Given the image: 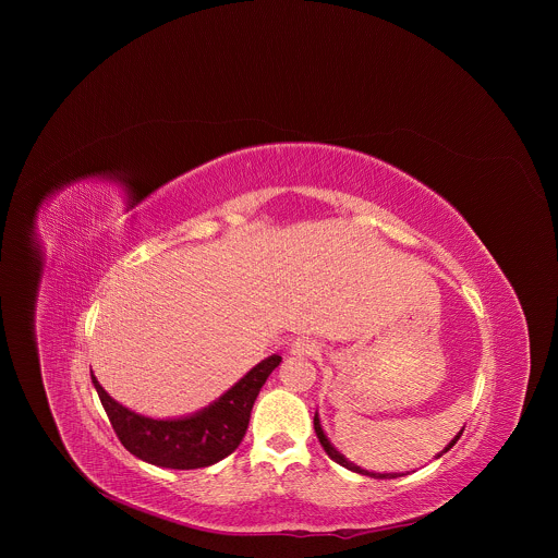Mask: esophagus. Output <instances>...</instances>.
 Listing matches in <instances>:
<instances>
[{
	"instance_id": "34e87169",
	"label": "esophagus",
	"mask_w": 558,
	"mask_h": 558,
	"mask_svg": "<svg viewBox=\"0 0 558 558\" xmlns=\"http://www.w3.org/2000/svg\"><path fill=\"white\" fill-rule=\"evenodd\" d=\"M318 343L310 337H303V339H296L292 343V354H299V356H312L318 352Z\"/></svg>"
}]
</instances>
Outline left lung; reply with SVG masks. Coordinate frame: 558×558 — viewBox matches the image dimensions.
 <instances>
[{
	"label": "left lung",
	"mask_w": 558,
	"mask_h": 558,
	"mask_svg": "<svg viewBox=\"0 0 558 558\" xmlns=\"http://www.w3.org/2000/svg\"><path fill=\"white\" fill-rule=\"evenodd\" d=\"M314 429H316V436H318L319 445H322V447H324V451H326V453H328V458H330V460H335V462H337V464H341V466H345V469H348V471H354V473H361V475H367V477H374V478H396V477H398V475H380V473H369V471H363V469H359V466H354V464H352V462H348V460H345V458H343V456H341V453H339V451H337V449H335V447H332V445H330V442H328V438H326V436H324V432H322V427H319L318 414H316V416H314ZM462 432H464V429H462ZM462 432H460V434H458V436H456V438H453V440H451V442H449V445H447V447H445V451H442V453H447V451H449V449H451V447H453V445H456V442H458V440H460V436H462ZM442 453H438V458H440V456H442Z\"/></svg>",
	"instance_id": "1"
}]
</instances>
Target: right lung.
Masks as SVG:
<instances>
[{"mask_svg": "<svg viewBox=\"0 0 558 558\" xmlns=\"http://www.w3.org/2000/svg\"><path fill=\"white\" fill-rule=\"evenodd\" d=\"M279 363L281 356L277 354L262 361L219 401L189 418L175 421H157L135 414L109 398L94 374L92 383L126 451L155 466L193 471L217 464L236 451L246 434L255 398Z\"/></svg>", "mask_w": 558, "mask_h": 558, "instance_id": "obj_1", "label": "right lung"}]
</instances>
